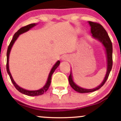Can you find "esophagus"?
Instances as JSON below:
<instances>
[{
    "instance_id": "esophagus-1",
    "label": "esophagus",
    "mask_w": 121,
    "mask_h": 121,
    "mask_svg": "<svg viewBox=\"0 0 121 121\" xmlns=\"http://www.w3.org/2000/svg\"><path fill=\"white\" fill-rule=\"evenodd\" d=\"M68 59V57L67 56H64L63 57H62V60H67Z\"/></svg>"
}]
</instances>
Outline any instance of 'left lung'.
Segmentation results:
<instances>
[{"label":"left lung","instance_id":"1","mask_svg":"<svg viewBox=\"0 0 121 121\" xmlns=\"http://www.w3.org/2000/svg\"><path fill=\"white\" fill-rule=\"evenodd\" d=\"M89 23L91 27V33L92 34V36L96 39L99 40L106 48L107 59H108V69H107L106 76L101 84L95 88L91 89H86L82 88L75 84L72 80V73L70 72V74L68 78L69 84L74 91L81 93L93 92L100 89L106 82L107 79L109 76L110 72L112 70V66H113V46H112V43L108 33L104 29V28L102 27V25L99 23H96V22H90V21L89 22Z\"/></svg>","mask_w":121,"mask_h":121}]
</instances>
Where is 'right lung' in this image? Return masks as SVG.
I'll return each mask as SVG.
<instances>
[{
  "instance_id": "1",
  "label": "right lung",
  "mask_w": 121,
  "mask_h": 121,
  "mask_svg": "<svg viewBox=\"0 0 121 121\" xmlns=\"http://www.w3.org/2000/svg\"><path fill=\"white\" fill-rule=\"evenodd\" d=\"M36 26V24L35 23H33V24H30L29 25H27V26H24V27H22L21 28L19 29V30L15 33L14 35H13V38L11 41L10 43L9 44V46L8 47V49H7V64H6V68H7V71L8 74H9V77H10L11 80L12 84H13V85L15 86V87H16V89L18 91H20V93H22L26 94V95H30V96H37V95H42V94H44V93L46 92L47 90L49 88L50 85H51V78H52V76L53 73V72H55V70H56V69L59 66V65L60 63V61H58L55 64V65L53 66V68L51 69V72H50L49 76H48V80H47V82L46 83V84L44 86V87H43L42 88L40 89L39 90H37V91H28V90H26L22 88V87H19V86L17 85V84L15 83V82L14 81V80H13L12 78V77L11 74L10 72H9V65H8V61H9V53H10V51L11 49V48L13 45V43H15V40L17 39V38L19 37V35L23 34V33L26 32L28 30L30 29L31 28L34 27V26Z\"/></svg>"
}]
</instances>
